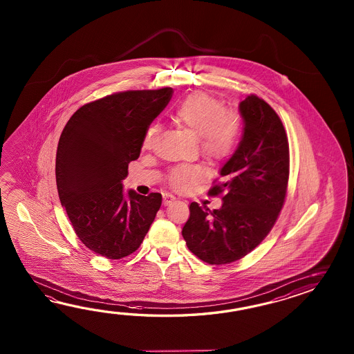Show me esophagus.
Segmentation results:
<instances>
[{"instance_id": "1", "label": "esophagus", "mask_w": 354, "mask_h": 354, "mask_svg": "<svg viewBox=\"0 0 354 354\" xmlns=\"http://www.w3.org/2000/svg\"><path fill=\"white\" fill-rule=\"evenodd\" d=\"M176 201V197L174 195H165L163 196V203L168 206V205H171V203Z\"/></svg>"}]
</instances>
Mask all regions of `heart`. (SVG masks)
Masks as SVG:
<instances>
[{
	"mask_svg": "<svg viewBox=\"0 0 354 354\" xmlns=\"http://www.w3.org/2000/svg\"><path fill=\"white\" fill-rule=\"evenodd\" d=\"M174 119L180 128L200 139L201 151L206 158L216 160L226 157L238 136V122L233 115L224 113V106L205 93L188 96L176 110ZM151 130L148 136H151ZM203 171L198 167L180 166L168 174L169 185L177 191H186L196 180H200Z\"/></svg>",
	"mask_w": 354,
	"mask_h": 354,
	"instance_id": "1",
	"label": "heart"
}]
</instances>
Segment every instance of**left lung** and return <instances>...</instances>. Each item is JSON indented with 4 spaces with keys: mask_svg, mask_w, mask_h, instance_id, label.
Returning a JSON list of instances; mask_svg holds the SVG:
<instances>
[{
    "mask_svg": "<svg viewBox=\"0 0 354 354\" xmlns=\"http://www.w3.org/2000/svg\"><path fill=\"white\" fill-rule=\"evenodd\" d=\"M238 110L241 143L210 191L223 194V205L210 211L191 203L182 229L188 249L206 263H232L247 256L271 232L286 196L290 156L279 115L254 95L241 101Z\"/></svg>",
    "mask_w": 354,
    "mask_h": 354,
    "instance_id": "8db88e82",
    "label": "left lung"
}]
</instances>
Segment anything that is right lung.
<instances>
[{"instance_id": "obj_1", "label": "right lung", "mask_w": 354, "mask_h": 354, "mask_svg": "<svg viewBox=\"0 0 354 354\" xmlns=\"http://www.w3.org/2000/svg\"><path fill=\"white\" fill-rule=\"evenodd\" d=\"M174 90L127 91L78 109L60 136L55 177L77 236L96 254L120 259L140 247L162 205L160 194L124 191L128 165Z\"/></svg>"}]
</instances>
